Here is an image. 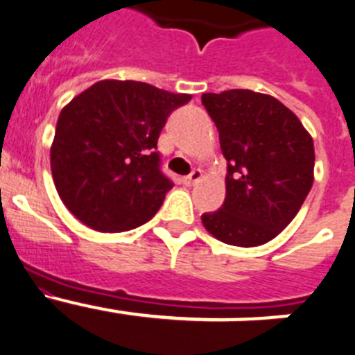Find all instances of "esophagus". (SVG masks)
<instances>
[{
    "label": "esophagus",
    "instance_id": "obj_1",
    "mask_svg": "<svg viewBox=\"0 0 355 355\" xmlns=\"http://www.w3.org/2000/svg\"><path fill=\"white\" fill-rule=\"evenodd\" d=\"M202 177H203V171H202V169H195L193 173L182 178V182H184L186 186H195L196 182L202 180Z\"/></svg>",
    "mask_w": 355,
    "mask_h": 355
}]
</instances>
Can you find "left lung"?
Masks as SVG:
<instances>
[{
    "label": "left lung",
    "instance_id": "obj_1",
    "mask_svg": "<svg viewBox=\"0 0 355 355\" xmlns=\"http://www.w3.org/2000/svg\"><path fill=\"white\" fill-rule=\"evenodd\" d=\"M227 159L220 211L202 216L211 236L259 246L291 223L314 180V144L300 119L277 98L248 89L202 96Z\"/></svg>",
    "mask_w": 355,
    "mask_h": 355
}]
</instances>
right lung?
Returning a JSON list of instances; mask_svg holds the SVG:
<instances>
[{
  "label": "right lung",
  "instance_id": "add662e5",
  "mask_svg": "<svg viewBox=\"0 0 355 355\" xmlns=\"http://www.w3.org/2000/svg\"><path fill=\"white\" fill-rule=\"evenodd\" d=\"M189 100L134 80H101L73 98L49 152L64 205L100 232L152 220L173 187L159 168L157 141L169 114Z\"/></svg>",
  "mask_w": 355,
  "mask_h": 355
}]
</instances>
